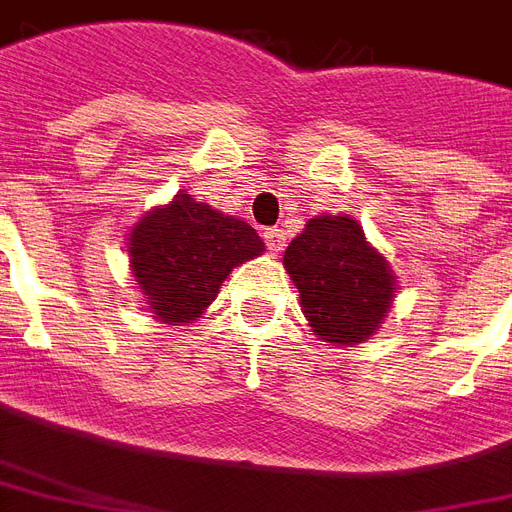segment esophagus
I'll list each match as a JSON object with an SVG mask.
<instances>
[{"label": "esophagus", "instance_id": "1", "mask_svg": "<svg viewBox=\"0 0 512 512\" xmlns=\"http://www.w3.org/2000/svg\"><path fill=\"white\" fill-rule=\"evenodd\" d=\"M263 239H265V247L271 249L273 255H279L287 244V233L282 228H265L263 230Z\"/></svg>", "mask_w": 512, "mask_h": 512}]
</instances>
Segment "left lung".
Segmentation results:
<instances>
[{"mask_svg":"<svg viewBox=\"0 0 512 512\" xmlns=\"http://www.w3.org/2000/svg\"><path fill=\"white\" fill-rule=\"evenodd\" d=\"M314 333L330 343L373 335L395 295V276L351 217H317L284 252Z\"/></svg>","mask_w":512,"mask_h":512,"instance_id":"left-lung-1","label":"left lung"}]
</instances>
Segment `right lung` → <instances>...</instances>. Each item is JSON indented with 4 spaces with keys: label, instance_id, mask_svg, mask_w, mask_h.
I'll list each match as a JSON object with an SVG mask.
<instances>
[{
    "label": "right lung",
    "instance_id": "add662e5",
    "mask_svg": "<svg viewBox=\"0 0 512 512\" xmlns=\"http://www.w3.org/2000/svg\"><path fill=\"white\" fill-rule=\"evenodd\" d=\"M260 252L255 228L187 193L147 214L128 239L136 282L152 314L169 325L193 322L217 298L230 268Z\"/></svg>",
    "mask_w": 512,
    "mask_h": 512
}]
</instances>
